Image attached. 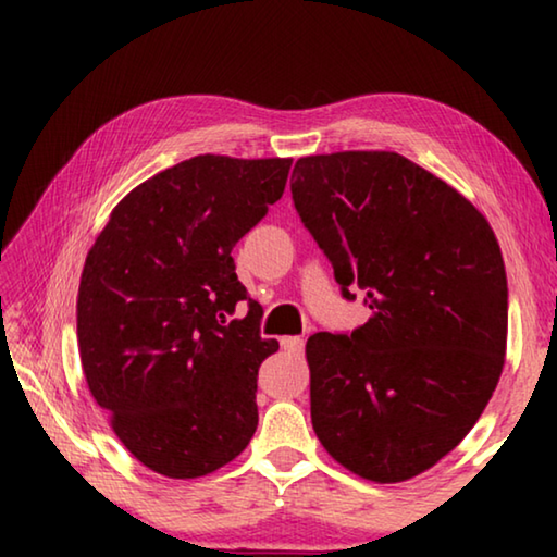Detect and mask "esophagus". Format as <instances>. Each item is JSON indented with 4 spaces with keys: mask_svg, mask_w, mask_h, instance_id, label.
<instances>
[{
    "mask_svg": "<svg viewBox=\"0 0 557 557\" xmlns=\"http://www.w3.org/2000/svg\"><path fill=\"white\" fill-rule=\"evenodd\" d=\"M282 346H285V351L287 354H301V351H305V338H301V336H285V338H282Z\"/></svg>",
    "mask_w": 557,
    "mask_h": 557,
    "instance_id": "1",
    "label": "esophagus"
}]
</instances>
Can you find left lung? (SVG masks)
<instances>
[{"label":"left lung","instance_id":"1","mask_svg":"<svg viewBox=\"0 0 557 557\" xmlns=\"http://www.w3.org/2000/svg\"><path fill=\"white\" fill-rule=\"evenodd\" d=\"M292 201L369 322L307 342L319 442L379 484L435 467L474 428L506 356L508 287L492 225L395 152L297 159Z\"/></svg>","mask_w":557,"mask_h":557}]
</instances>
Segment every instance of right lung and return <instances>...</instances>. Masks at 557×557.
Returning a JSON list of instances; mask_svg holds the SVG:
<instances>
[{"label":"right lung","mask_w":557,"mask_h":557,"mask_svg":"<svg viewBox=\"0 0 557 557\" xmlns=\"http://www.w3.org/2000/svg\"><path fill=\"white\" fill-rule=\"evenodd\" d=\"M292 159L199 154L122 199L78 287L90 395L122 445L169 479L221 469L258 428V371L280 344L233 248L285 191Z\"/></svg>","instance_id":"1"}]
</instances>
